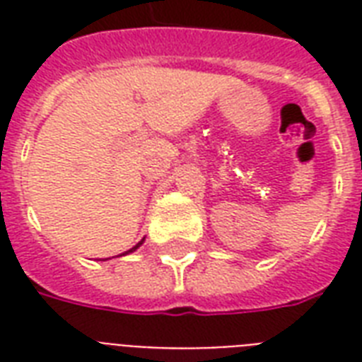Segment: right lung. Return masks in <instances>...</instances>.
<instances>
[{"mask_svg":"<svg viewBox=\"0 0 362 362\" xmlns=\"http://www.w3.org/2000/svg\"><path fill=\"white\" fill-rule=\"evenodd\" d=\"M141 244H142V240H141V242H139V244H136V246H133V247H131V250H127V252H125V253H120V255H127V253H131V252H135L136 247L141 246Z\"/></svg>","mask_w":362,"mask_h":362,"instance_id":"right-lung-1","label":"right lung"}]
</instances>
